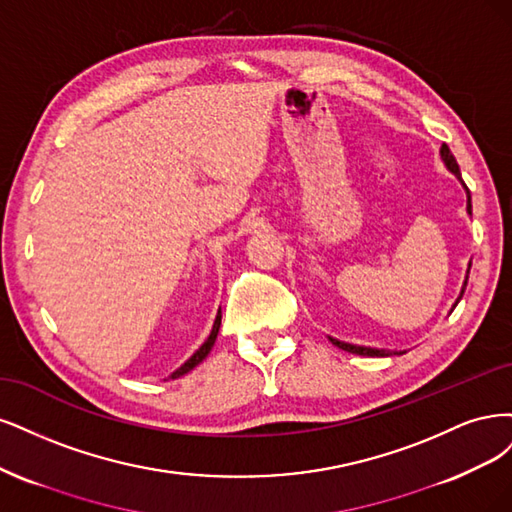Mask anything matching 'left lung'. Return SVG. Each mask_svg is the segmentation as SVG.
I'll return each mask as SVG.
<instances>
[{"instance_id":"8db88e82","label":"left lung","mask_w":512,"mask_h":512,"mask_svg":"<svg viewBox=\"0 0 512 512\" xmlns=\"http://www.w3.org/2000/svg\"><path fill=\"white\" fill-rule=\"evenodd\" d=\"M440 157H442V161L447 163V168L461 180V172H459V166H457V161H455V157H453V153H451V148L447 146V144H442V148H440ZM461 185L466 187V183L464 180H461ZM466 191H468V187H466ZM468 214H472V200H470V191H468ZM472 266V263H470ZM470 266H468V274H470ZM468 274H466V280H464V287H461V293H459V298H457V302L461 300V295H464V291H466V285H468ZM455 302V304H457ZM332 340V344H336L338 349H342V351H346V353H355V355H368V357H389V355H402V353H398V351H378V349H370V346H357V344H349V342H340V340H336V338H329Z\"/></svg>"}]
</instances>
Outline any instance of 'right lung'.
I'll return each mask as SVG.
<instances>
[{"label": "right lung", "instance_id": "right-lung-1", "mask_svg": "<svg viewBox=\"0 0 512 512\" xmlns=\"http://www.w3.org/2000/svg\"><path fill=\"white\" fill-rule=\"evenodd\" d=\"M219 327H221V310H219V315H217V319H214V325H212V332H210V336H208V340L200 346V349H197L193 355H191V359H187L183 366H180L174 374H172V378H178V376H183V374H187L189 370H193L197 364H200V361H204L206 359V355L210 353V349H212V344H214V340H217V334H219Z\"/></svg>", "mask_w": 512, "mask_h": 512}]
</instances>
